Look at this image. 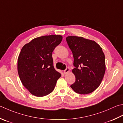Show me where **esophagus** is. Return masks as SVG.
I'll list each match as a JSON object with an SVG mask.
<instances>
[{"label":"esophagus","mask_w":123,"mask_h":123,"mask_svg":"<svg viewBox=\"0 0 123 123\" xmlns=\"http://www.w3.org/2000/svg\"><path fill=\"white\" fill-rule=\"evenodd\" d=\"M69 71H70L69 68V67H67V68L64 70V73L65 74H67L68 73H69Z\"/></svg>","instance_id":"34e87169"}]
</instances>
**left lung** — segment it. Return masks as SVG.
Returning a JSON list of instances; mask_svg holds the SVG:
<instances>
[{"instance_id":"obj_1","label":"left lung","mask_w":123,"mask_h":123,"mask_svg":"<svg viewBox=\"0 0 123 123\" xmlns=\"http://www.w3.org/2000/svg\"><path fill=\"white\" fill-rule=\"evenodd\" d=\"M66 40L74 59L72 71L76 81L71 88L80 94L93 92L100 86L105 71L102 48L94 41L81 37L68 36Z\"/></svg>"}]
</instances>
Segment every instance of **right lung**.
<instances>
[{"label": "right lung", "mask_w": 123, "mask_h": 123, "mask_svg": "<svg viewBox=\"0 0 123 123\" xmlns=\"http://www.w3.org/2000/svg\"><path fill=\"white\" fill-rule=\"evenodd\" d=\"M62 40L60 35L42 36L21 49L18 60V76L32 95L44 97L54 90L61 74L54 68L52 52Z\"/></svg>", "instance_id": "add662e5"}]
</instances>
